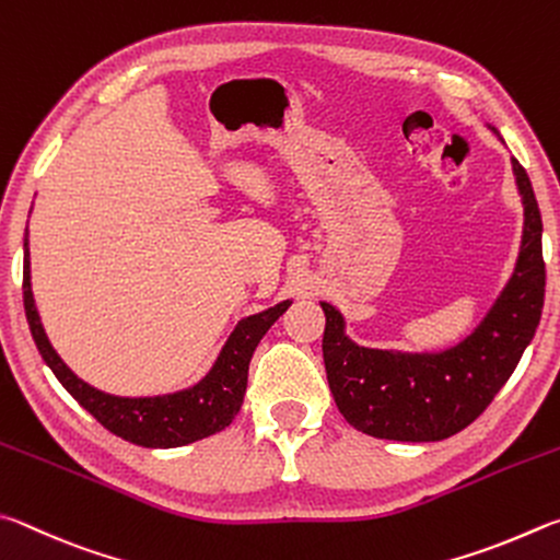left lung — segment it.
<instances>
[{
    "mask_svg": "<svg viewBox=\"0 0 560 560\" xmlns=\"http://www.w3.org/2000/svg\"><path fill=\"white\" fill-rule=\"evenodd\" d=\"M524 203V235L514 275L479 327L438 354L366 349L345 335V317L322 302L327 381L349 425L400 443H435L485 413L534 339L544 310L546 262L541 211L522 164L512 160Z\"/></svg>",
    "mask_w": 560,
    "mask_h": 560,
    "instance_id": "1",
    "label": "left lung"
}]
</instances>
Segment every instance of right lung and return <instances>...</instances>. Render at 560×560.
I'll list each match as a JSON object with an SVG mask.
<instances>
[{
	"label": "right lung",
	"mask_w": 560,
	"mask_h": 560,
	"mask_svg": "<svg viewBox=\"0 0 560 560\" xmlns=\"http://www.w3.org/2000/svg\"><path fill=\"white\" fill-rule=\"evenodd\" d=\"M28 272H32L28 270V241L24 238V310L38 354L44 357L48 369L61 381V386L97 423L117 438L127 440V443L142 447L189 445L194 440L209 438L225 425H231V420L241 410L245 386H248V364L253 351L260 345L265 331L275 325V319L290 307V300H282L280 305L241 319L229 341L223 345L209 374L196 386L166 396L122 398L88 386L56 354V349L46 337L42 319H38L32 292V275Z\"/></svg>",
	"instance_id": "add662e5"
}]
</instances>
